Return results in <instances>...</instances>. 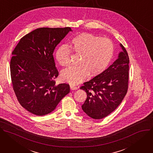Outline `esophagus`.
<instances>
[{
  "label": "esophagus",
  "instance_id": "esophagus-1",
  "mask_svg": "<svg viewBox=\"0 0 153 153\" xmlns=\"http://www.w3.org/2000/svg\"><path fill=\"white\" fill-rule=\"evenodd\" d=\"M70 88H71V90H75V89H77L78 88L74 85H71L70 86Z\"/></svg>",
  "mask_w": 153,
  "mask_h": 153
}]
</instances>
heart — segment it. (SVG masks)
<instances>
[{
    "label": "heart",
    "mask_w": 153,
    "mask_h": 153,
    "mask_svg": "<svg viewBox=\"0 0 153 153\" xmlns=\"http://www.w3.org/2000/svg\"><path fill=\"white\" fill-rule=\"evenodd\" d=\"M71 49L65 45L59 47L55 53L57 61L62 66L70 63L71 51L81 55L78 66H72L61 73L62 79L75 85L90 74L97 76L103 73L111 63L114 53V45L109 38H101L90 33H81L73 38Z\"/></svg>",
    "instance_id": "b5f03b06"
}]
</instances>
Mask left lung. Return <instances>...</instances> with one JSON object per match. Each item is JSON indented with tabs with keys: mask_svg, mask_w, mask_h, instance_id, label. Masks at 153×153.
<instances>
[{
	"mask_svg": "<svg viewBox=\"0 0 153 153\" xmlns=\"http://www.w3.org/2000/svg\"><path fill=\"white\" fill-rule=\"evenodd\" d=\"M123 52L103 73L83 83L80 89L87 94L81 108L94 119H101L112 112L121 103L128 89L129 56L120 44Z\"/></svg>",
	"mask_w": 153,
	"mask_h": 153,
	"instance_id": "1",
	"label": "left lung"
}]
</instances>
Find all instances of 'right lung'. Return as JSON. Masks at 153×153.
<instances>
[{
  "label": "right lung",
  "mask_w": 153,
  "mask_h": 153,
  "mask_svg": "<svg viewBox=\"0 0 153 153\" xmlns=\"http://www.w3.org/2000/svg\"><path fill=\"white\" fill-rule=\"evenodd\" d=\"M71 31L70 27L37 28L22 38L13 51V88L20 105L33 114L52 112L70 92L69 84H55L59 72L53 53Z\"/></svg>",
  "instance_id": "right-lung-1"
}]
</instances>
